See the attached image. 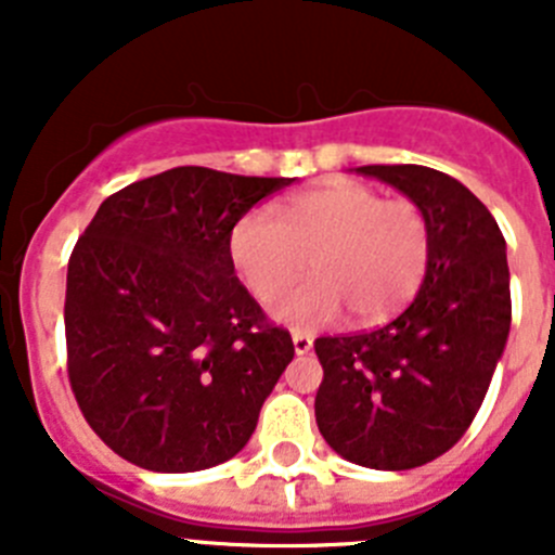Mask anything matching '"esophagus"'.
Segmentation results:
<instances>
[{
    "instance_id": "1",
    "label": "esophagus",
    "mask_w": 555,
    "mask_h": 555,
    "mask_svg": "<svg viewBox=\"0 0 555 555\" xmlns=\"http://www.w3.org/2000/svg\"><path fill=\"white\" fill-rule=\"evenodd\" d=\"M292 341H294V352H297V356H306V352H311V347H313V336L306 331H292Z\"/></svg>"
}]
</instances>
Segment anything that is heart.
Listing matches in <instances>:
<instances>
[{
	"label": "heart",
	"instance_id": "obj_1",
	"mask_svg": "<svg viewBox=\"0 0 555 555\" xmlns=\"http://www.w3.org/2000/svg\"><path fill=\"white\" fill-rule=\"evenodd\" d=\"M230 258L261 302L306 274L317 278L274 302L288 325L317 327L341 308L361 325L395 317L420 292L430 263V222L414 199H386L358 183L294 194L278 219L253 210L230 233Z\"/></svg>",
	"mask_w": 555,
	"mask_h": 555
}]
</instances>
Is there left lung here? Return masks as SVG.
I'll list each match as a JSON object with an SVG mask.
<instances>
[{
  "label": "left lung",
  "instance_id": "1",
  "mask_svg": "<svg viewBox=\"0 0 555 555\" xmlns=\"http://www.w3.org/2000/svg\"><path fill=\"white\" fill-rule=\"evenodd\" d=\"M425 210L430 263L414 300L372 331L322 336L317 425L341 459L414 469L448 453L478 414L512 327L506 238L444 171L361 166Z\"/></svg>",
  "mask_w": 555,
  "mask_h": 555
}]
</instances>
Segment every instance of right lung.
Returning <instances> with one entry per match:
<instances>
[{
    "instance_id": "right-lung-1",
    "label": "right lung",
    "mask_w": 555,
    "mask_h": 555,
    "mask_svg": "<svg viewBox=\"0 0 555 555\" xmlns=\"http://www.w3.org/2000/svg\"><path fill=\"white\" fill-rule=\"evenodd\" d=\"M288 178L178 166L125 185L77 238L66 370L86 423L152 473H197L249 442L294 358L235 278L230 233Z\"/></svg>"
}]
</instances>
